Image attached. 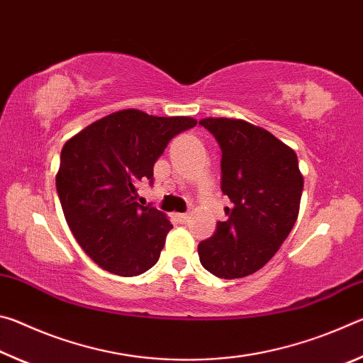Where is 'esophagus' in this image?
I'll return each mask as SVG.
<instances>
[{
	"instance_id": "34e87169",
	"label": "esophagus",
	"mask_w": 363,
	"mask_h": 363,
	"mask_svg": "<svg viewBox=\"0 0 363 363\" xmlns=\"http://www.w3.org/2000/svg\"><path fill=\"white\" fill-rule=\"evenodd\" d=\"M176 219L179 220V224H186L189 220V214L187 213H181V214H176Z\"/></svg>"
}]
</instances>
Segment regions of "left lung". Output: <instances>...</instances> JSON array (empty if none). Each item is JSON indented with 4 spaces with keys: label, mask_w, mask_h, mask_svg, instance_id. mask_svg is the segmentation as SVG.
<instances>
[{
    "label": "left lung",
    "mask_w": 363,
    "mask_h": 363,
    "mask_svg": "<svg viewBox=\"0 0 363 363\" xmlns=\"http://www.w3.org/2000/svg\"><path fill=\"white\" fill-rule=\"evenodd\" d=\"M218 140L227 220L199 243L200 262L219 279L255 274L277 253L298 219L304 179L293 149L243 120L205 118Z\"/></svg>",
    "instance_id": "1"
}]
</instances>
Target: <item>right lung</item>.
Wrapping results in <instances>:
<instances>
[{
    "mask_svg": "<svg viewBox=\"0 0 363 363\" xmlns=\"http://www.w3.org/2000/svg\"><path fill=\"white\" fill-rule=\"evenodd\" d=\"M196 125L190 116L121 110L67 140L56 176L67 224L97 266L121 277L158 261L173 229L162 211L138 203V186L153 182V164L171 139Z\"/></svg>",
    "mask_w": 363,
    "mask_h": 363,
    "instance_id": "obj_1",
    "label": "right lung"
}]
</instances>
